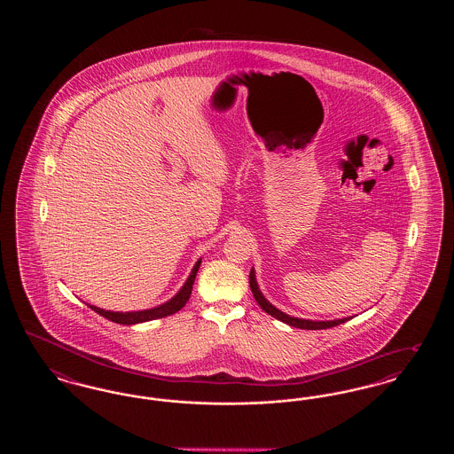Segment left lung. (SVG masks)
Segmentation results:
<instances>
[{
    "label": "left lung",
    "instance_id": "obj_1",
    "mask_svg": "<svg viewBox=\"0 0 454 454\" xmlns=\"http://www.w3.org/2000/svg\"><path fill=\"white\" fill-rule=\"evenodd\" d=\"M250 289H252V293H254L255 301L259 302L260 308H262L265 313H269V315L274 317L276 320H281V322L289 325V326H296V328H302V330H324V328H332V326H337V325L346 324L347 320H350L348 317H346V318L320 322V320L296 318V317H291V315L284 313V311H281L279 308H276L272 302L269 301V300L262 294L259 282H257V278H255V269L250 270Z\"/></svg>",
    "mask_w": 454,
    "mask_h": 454
}]
</instances>
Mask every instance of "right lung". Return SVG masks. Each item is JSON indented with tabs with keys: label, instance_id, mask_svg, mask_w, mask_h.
Wrapping results in <instances>:
<instances>
[{
	"label": "right lung",
	"instance_id": "obj_1",
	"mask_svg": "<svg viewBox=\"0 0 454 454\" xmlns=\"http://www.w3.org/2000/svg\"><path fill=\"white\" fill-rule=\"evenodd\" d=\"M200 262H202V259L195 262L194 269L191 270L187 281L184 282V286L180 287V291L173 296L172 300H168V301L163 302V304H158V306L150 308V309L110 311V309H104V308H98V306H93V304H88V302L87 304L95 313H98V315H102L104 318H107L110 322L119 325L145 324V322H152V320L168 317V315L180 311L185 306V302L189 301L191 293H192V286H194L195 276H197V270L200 267Z\"/></svg>",
	"mask_w": 454,
	"mask_h": 454
}]
</instances>
